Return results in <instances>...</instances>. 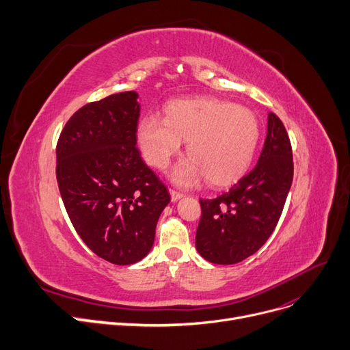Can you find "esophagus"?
I'll return each instance as SVG.
<instances>
[{"label": "esophagus", "instance_id": "esophagus-1", "mask_svg": "<svg viewBox=\"0 0 350 350\" xmlns=\"http://www.w3.org/2000/svg\"><path fill=\"white\" fill-rule=\"evenodd\" d=\"M170 197H172V201H173V202H176V201H178L180 198H183V194H181V193H178V191L170 190Z\"/></svg>", "mask_w": 350, "mask_h": 350}]
</instances>
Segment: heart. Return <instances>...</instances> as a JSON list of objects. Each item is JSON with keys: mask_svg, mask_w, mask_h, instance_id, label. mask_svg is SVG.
<instances>
[{"mask_svg": "<svg viewBox=\"0 0 350 350\" xmlns=\"http://www.w3.org/2000/svg\"><path fill=\"white\" fill-rule=\"evenodd\" d=\"M259 139L260 124L252 109L215 97L173 100L165 118L149 113L137 126L144 157L157 169H165L187 141L190 157L172 173L183 187L204 177L218 187L239 180L252 165Z\"/></svg>", "mask_w": 350, "mask_h": 350, "instance_id": "heart-1", "label": "heart"}]
</instances>
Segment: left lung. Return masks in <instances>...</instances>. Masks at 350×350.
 Wrapping results in <instances>:
<instances>
[{
	"mask_svg": "<svg viewBox=\"0 0 350 350\" xmlns=\"http://www.w3.org/2000/svg\"><path fill=\"white\" fill-rule=\"evenodd\" d=\"M293 150L287 131L273 112L258 165L228 193L200 200L196 247L215 265H235L258 252L280 219L293 183Z\"/></svg>",
	"mask_w": 350,
	"mask_h": 350,
	"instance_id": "1",
	"label": "left lung"
}]
</instances>
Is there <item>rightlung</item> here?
<instances>
[{"label":"right lung","instance_id":"add662e5","mask_svg":"<svg viewBox=\"0 0 350 350\" xmlns=\"http://www.w3.org/2000/svg\"><path fill=\"white\" fill-rule=\"evenodd\" d=\"M126 91L90 103L64 125L56 148L60 196L79 237L113 265L142 260L170 194L136 148L141 105Z\"/></svg>","mask_w":350,"mask_h":350}]
</instances>
